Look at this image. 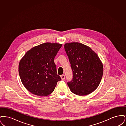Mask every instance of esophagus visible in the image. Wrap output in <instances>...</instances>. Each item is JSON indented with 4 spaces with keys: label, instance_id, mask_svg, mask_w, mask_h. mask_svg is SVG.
<instances>
[{
    "label": "esophagus",
    "instance_id": "34e87169",
    "mask_svg": "<svg viewBox=\"0 0 126 126\" xmlns=\"http://www.w3.org/2000/svg\"><path fill=\"white\" fill-rule=\"evenodd\" d=\"M60 78H61V79L62 80H64L65 79V76L64 75H62L60 76Z\"/></svg>",
    "mask_w": 126,
    "mask_h": 126
}]
</instances>
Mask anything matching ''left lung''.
Returning a JSON list of instances; mask_svg holds the SVG:
<instances>
[{"label":"left lung","instance_id":"8db88e82","mask_svg":"<svg viewBox=\"0 0 126 126\" xmlns=\"http://www.w3.org/2000/svg\"><path fill=\"white\" fill-rule=\"evenodd\" d=\"M64 48L73 71L67 82L70 90L78 95H86L99 86L103 75L102 63L89 47L78 42L67 43Z\"/></svg>","mask_w":126,"mask_h":126}]
</instances>
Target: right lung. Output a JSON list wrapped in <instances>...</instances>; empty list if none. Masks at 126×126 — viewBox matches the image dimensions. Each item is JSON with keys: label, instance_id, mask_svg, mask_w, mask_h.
I'll use <instances>...</instances> for the list:
<instances>
[{"label": "right lung", "instance_id": "1", "mask_svg": "<svg viewBox=\"0 0 126 126\" xmlns=\"http://www.w3.org/2000/svg\"><path fill=\"white\" fill-rule=\"evenodd\" d=\"M62 45L57 43H42L28 50L20 61V78L25 88L32 94L48 95L61 80L57 74L54 60Z\"/></svg>", "mask_w": 126, "mask_h": 126}]
</instances>
